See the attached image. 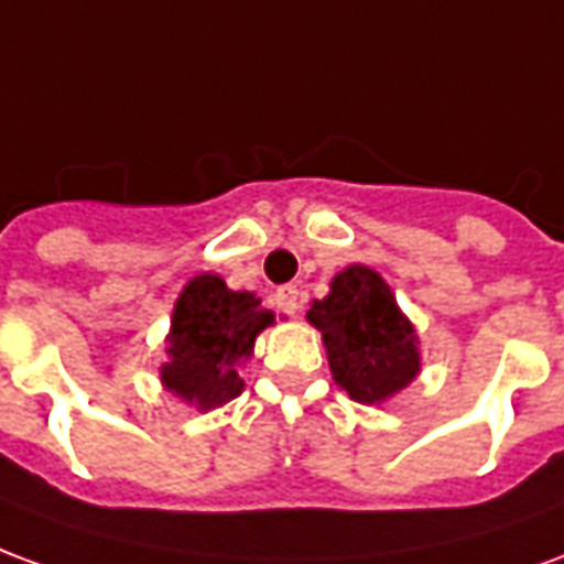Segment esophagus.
<instances>
[{"label":"esophagus","instance_id":"34e87169","mask_svg":"<svg viewBox=\"0 0 564 564\" xmlns=\"http://www.w3.org/2000/svg\"><path fill=\"white\" fill-rule=\"evenodd\" d=\"M274 307L281 311V314H286V317H295L299 314V290H295L293 283H286V286H281L278 293H274Z\"/></svg>","mask_w":564,"mask_h":564}]
</instances>
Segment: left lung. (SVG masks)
Wrapping results in <instances>:
<instances>
[{"label":"left lung","mask_w":564,"mask_h":564,"mask_svg":"<svg viewBox=\"0 0 564 564\" xmlns=\"http://www.w3.org/2000/svg\"><path fill=\"white\" fill-rule=\"evenodd\" d=\"M307 319L323 332L332 375L356 402H383L420 371L414 326L378 271L344 269L332 293L311 305Z\"/></svg>","instance_id":"8db88e82"}]
</instances>
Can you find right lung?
<instances>
[{"label":"right lung","mask_w":564,"mask_h":564,"mask_svg":"<svg viewBox=\"0 0 564 564\" xmlns=\"http://www.w3.org/2000/svg\"><path fill=\"white\" fill-rule=\"evenodd\" d=\"M274 314L253 293H232L217 274H198L174 305L162 383L202 411L232 402L245 390L235 366L253 354V341Z\"/></svg>","instance_id":"obj_1"}]
</instances>
